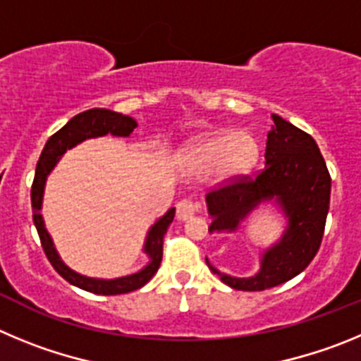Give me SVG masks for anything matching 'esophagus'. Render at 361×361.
<instances>
[{
	"label": "esophagus",
	"instance_id": "esophagus-1",
	"mask_svg": "<svg viewBox=\"0 0 361 361\" xmlns=\"http://www.w3.org/2000/svg\"><path fill=\"white\" fill-rule=\"evenodd\" d=\"M196 214V203H192L190 200H181L176 204V217L180 221H187Z\"/></svg>",
	"mask_w": 361,
	"mask_h": 361
}]
</instances>
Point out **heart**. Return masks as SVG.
<instances>
[{"label": "heart", "mask_w": 361, "mask_h": 361, "mask_svg": "<svg viewBox=\"0 0 361 361\" xmlns=\"http://www.w3.org/2000/svg\"><path fill=\"white\" fill-rule=\"evenodd\" d=\"M261 154L259 140L248 131L201 135L181 151L180 164L190 174L212 171L217 183H233L255 167Z\"/></svg>", "instance_id": "heart-1"}]
</instances>
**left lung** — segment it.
<instances>
[{"mask_svg":"<svg viewBox=\"0 0 361 361\" xmlns=\"http://www.w3.org/2000/svg\"><path fill=\"white\" fill-rule=\"evenodd\" d=\"M266 140V167L255 178L245 176L207 194L212 223L209 232H235L262 203H275L286 217V228L261 255L253 277L221 274L207 259L210 271L233 290L262 291L297 277L307 268L322 243L331 200V176L313 136L288 120L271 115Z\"/></svg>","mask_w":361,"mask_h":361,"instance_id":"left-lung-1","label":"left lung"}]
</instances>
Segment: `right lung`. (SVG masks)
Segmentation results:
<instances>
[{
  "label": "right lung",
  "mask_w": 361,
  "mask_h": 361,
  "mask_svg": "<svg viewBox=\"0 0 361 361\" xmlns=\"http://www.w3.org/2000/svg\"><path fill=\"white\" fill-rule=\"evenodd\" d=\"M136 120L122 113L111 111V109H87V111L79 113L68 122L64 128L51 135L44 145L41 157H39L37 167H35L34 183H32V212H34V225L37 228L39 239L43 245L44 253H47L48 261L55 268V271L63 279H66L70 284L77 286L80 290L90 291L97 295H122L135 291L147 284L154 274L160 268L161 255H164V235L167 232L169 225L173 223L174 212L176 209H169L154 225L149 228L144 243V253H147L149 262L136 274L124 275V277L116 279H93L80 275L77 271L66 266L59 253L55 250L54 241H51L50 233L44 226L43 214V196H44V185H47L48 174L54 171L57 161L63 158L68 149L75 147L80 142L90 140V138H99V136L113 135V136H129L136 128Z\"/></svg>",
  "instance_id": "add662e5"
}]
</instances>
